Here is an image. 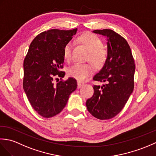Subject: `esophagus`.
Segmentation results:
<instances>
[{
	"instance_id": "1",
	"label": "esophagus",
	"mask_w": 156,
	"mask_h": 156,
	"mask_svg": "<svg viewBox=\"0 0 156 156\" xmlns=\"http://www.w3.org/2000/svg\"><path fill=\"white\" fill-rule=\"evenodd\" d=\"M77 84H78V88H80L81 87H82V86L84 85V83H82V82L78 81V82H77Z\"/></svg>"
}]
</instances>
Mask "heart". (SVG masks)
<instances>
[{"mask_svg": "<svg viewBox=\"0 0 156 156\" xmlns=\"http://www.w3.org/2000/svg\"><path fill=\"white\" fill-rule=\"evenodd\" d=\"M78 41L83 44L89 51L87 60L90 61L96 68H101L107 58V51L103 48L101 39L97 35L90 33L81 35ZM72 44L68 43L64 48V57L66 60L71 58ZM93 72V67L90 64L76 63L68 69V74L69 76L79 81H83Z\"/></svg>", "mask_w": 156, "mask_h": 156, "instance_id": "b5f03b06", "label": "heart"}]
</instances>
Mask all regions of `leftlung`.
<instances>
[{
  "instance_id": "8db88e82",
  "label": "left lung",
  "mask_w": 156,
  "mask_h": 156,
  "mask_svg": "<svg viewBox=\"0 0 156 156\" xmlns=\"http://www.w3.org/2000/svg\"><path fill=\"white\" fill-rule=\"evenodd\" d=\"M92 32L107 38V58L93 77L105 84L94 86V94L86 105L94 117L107 120L121 111L133 92L135 66L131 48L122 36L107 29Z\"/></svg>"
}]
</instances>
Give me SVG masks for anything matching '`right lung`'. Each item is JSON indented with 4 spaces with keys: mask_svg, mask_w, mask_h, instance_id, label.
<instances>
[{
    "mask_svg": "<svg viewBox=\"0 0 156 156\" xmlns=\"http://www.w3.org/2000/svg\"><path fill=\"white\" fill-rule=\"evenodd\" d=\"M76 31L50 29L36 36L29 45L23 63V89L32 107L43 117L59 114L77 88L73 78L54 83L55 76H65L59 72L64 62V48Z\"/></svg>",
    "mask_w": 156,
    "mask_h": 156,
    "instance_id": "obj_1",
    "label": "right lung"
}]
</instances>
